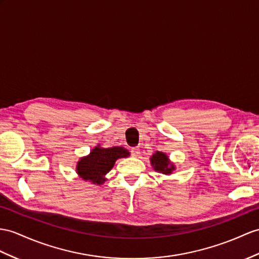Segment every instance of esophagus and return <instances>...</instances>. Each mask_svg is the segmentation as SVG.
Listing matches in <instances>:
<instances>
[{
    "instance_id": "1",
    "label": "esophagus",
    "mask_w": 259,
    "mask_h": 259,
    "mask_svg": "<svg viewBox=\"0 0 259 259\" xmlns=\"http://www.w3.org/2000/svg\"><path fill=\"white\" fill-rule=\"evenodd\" d=\"M140 154H141V149L140 148H138V147L132 148V155H133L134 157H137Z\"/></svg>"
}]
</instances>
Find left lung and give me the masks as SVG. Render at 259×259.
<instances>
[{"mask_svg":"<svg viewBox=\"0 0 259 259\" xmlns=\"http://www.w3.org/2000/svg\"><path fill=\"white\" fill-rule=\"evenodd\" d=\"M149 160L151 167L154 168L155 171L159 174L170 176L176 170L175 163L169 159L168 155L162 153V151H156V153L150 157Z\"/></svg>","mask_w":259,"mask_h":259,"instance_id":"left-lung-1","label":"left lung"}]
</instances>
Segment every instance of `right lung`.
I'll return each instance as SVG.
<instances>
[{"instance_id": "right-lung-1", "label": "right lung", "mask_w": 259, "mask_h": 259, "mask_svg": "<svg viewBox=\"0 0 259 259\" xmlns=\"http://www.w3.org/2000/svg\"><path fill=\"white\" fill-rule=\"evenodd\" d=\"M128 156L130 151L122 146L104 148L98 145L91 149L89 155L81 157L78 160L75 172L82 180L101 186L105 182V176L114 167L115 161Z\"/></svg>"}]
</instances>
